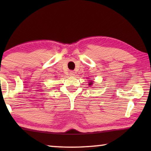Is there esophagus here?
Returning a JSON list of instances; mask_svg holds the SVG:
<instances>
[{
	"mask_svg": "<svg viewBox=\"0 0 151 151\" xmlns=\"http://www.w3.org/2000/svg\"><path fill=\"white\" fill-rule=\"evenodd\" d=\"M69 74H70V76H72V77H73V76H75V72L73 71H71L69 72Z\"/></svg>",
	"mask_w": 151,
	"mask_h": 151,
	"instance_id": "esophagus-1",
	"label": "esophagus"
}]
</instances>
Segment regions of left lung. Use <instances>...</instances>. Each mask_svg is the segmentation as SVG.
<instances>
[{
    "mask_svg": "<svg viewBox=\"0 0 151 151\" xmlns=\"http://www.w3.org/2000/svg\"><path fill=\"white\" fill-rule=\"evenodd\" d=\"M93 81H91V82H89V84H88V85H89V86L92 85V84H93Z\"/></svg>",
    "mask_w": 151,
    "mask_h": 151,
    "instance_id": "left-lung-1",
    "label": "left lung"
}]
</instances>
